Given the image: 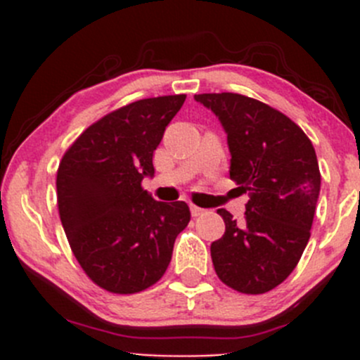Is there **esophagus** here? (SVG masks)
I'll use <instances>...</instances> for the list:
<instances>
[{"instance_id":"esophagus-1","label":"esophagus","mask_w":360,"mask_h":360,"mask_svg":"<svg viewBox=\"0 0 360 360\" xmlns=\"http://www.w3.org/2000/svg\"><path fill=\"white\" fill-rule=\"evenodd\" d=\"M190 210H191V216H193V217L203 216V214H205V209H202V207L193 205V203H190Z\"/></svg>"}]
</instances>
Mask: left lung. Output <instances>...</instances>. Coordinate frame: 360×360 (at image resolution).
<instances>
[{
  "label": "left lung",
  "mask_w": 360,
  "mask_h": 360,
  "mask_svg": "<svg viewBox=\"0 0 360 360\" xmlns=\"http://www.w3.org/2000/svg\"><path fill=\"white\" fill-rule=\"evenodd\" d=\"M195 101L223 125L230 177L250 197L242 223L217 210L226 230L210 245L214 270L235 291L268 292L291 275L310 238L321 193L317 155L303 130L268 104L231 92Z\"/></svg>",
  "instance_id": "left-lung-1"
}]
</instances>
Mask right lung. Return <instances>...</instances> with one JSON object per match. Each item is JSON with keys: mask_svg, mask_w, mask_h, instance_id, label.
Wrapping results in <instances>:
<instances>
[{"mask_svg": "<svg viewBox=\"0 0 360 360\" xmlns=\"http://www.w3.org/2000/svg\"><path fill=\"white\" fill-rule=\"evenodd\" d=\"M186 96L136 101L90 125L57 170V203L72 254L99 288L134 294L162 278L176 237L190 223L184 202H157L141 183Z\"/></svg>", "mask_w": 360, "mask_h": 360, "instance_id": "right-lung-1", "label": "right lung"}]
</instances>
